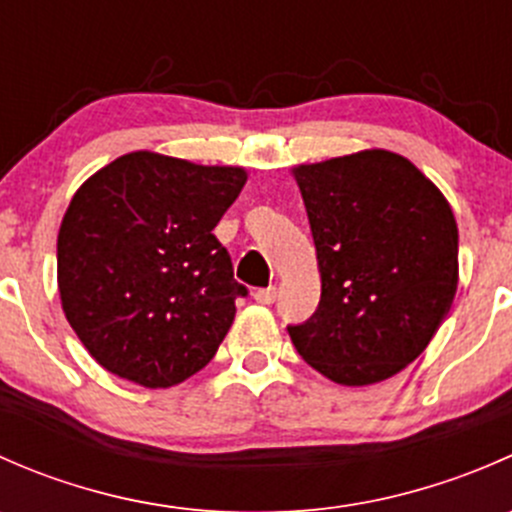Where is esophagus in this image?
I'll return each mask as SVG.
<instances>
[{
  "mask_svg": "<svg viewBox=\"0 0 512 512\" xmlns=\"http://www.w3.org/2000/svg\"><path fill=\"white\" fill-rule=\"evenodd\" d=\"M277 299V287H265V289H257L255 292V302L260 304H272Z\"/></svg>",
  "mask_w": 512,
  "mask_h": 512,
  "instance_id": "1",
  "label": "esophagus"
}]
</instances>
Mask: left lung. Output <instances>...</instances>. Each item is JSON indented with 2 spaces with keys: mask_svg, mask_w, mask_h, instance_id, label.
<instances>
[{
  "mask_svg": "<svg viewBox=\"0 0 512 512\" xmlns=\"http://www.w3.org/2000/svg\"><path fill=\"white\" fill-rule=\"evenodd\" d=\"M317 247L322 297L287 327L309 366L342 386L399 374L438 332L458 287V225L441 190L371 148L292 168Z\"/></svg>",
  "mask_w": 512,
  "mask_h": 512,
  "instance_id": "8db88e82",
  "label": "left lung"
}]
</instances>
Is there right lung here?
<instances>
[{
  "label": "right lung",
  "mask_w": 512,
  "mask_h": 512,
  "mask_svg": "<svg viewBox=\"0 0 512 512\" xmlns=\"http://www.w3.org/2000/svg\"><path fill=\"white\" fill-rule=\"evenodd\" d=\"M245 168L136 151L74 193L56 240L66 319L98 364L146 389L203 369L247 289L213 235Z\"/></svg>",
  "instance_id": "obj_1"
}]
</instances>
